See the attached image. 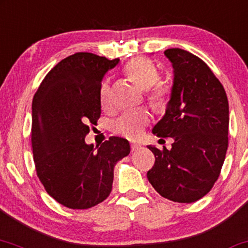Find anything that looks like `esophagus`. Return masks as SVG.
<instances>
[{"label":"esophagus","instance_id":"esophagus-1","mask_svg":"<svg viewBox=\"0 0 248 248\" xmlns=\"http://www.w3.org/2000/svg\"><path fill=\"white\" fill-rule=\"evenodd\" d=\"M130 147H131V152H136V151H139L140 147H142V145H140V144H137V143H131Z\"/></svg>","mask_w":248,"mask_h":248}]
</instances>
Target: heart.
<instances>
[{
  "label": "heart",
  "instance_id": "1",
  "mask_svg": "<svg viewBox=\"0 0 248 248\" xmlns=\"http://www.w3.org/2000/svg\"><path fill=\"white\" fill-rule=\"evenodd\" d=\"M126 73L134 83L140 89L147 90L149 101L156 108L167 104L170 96V84L166 81H159V74L155 65L146 58H136L128 62ZM99 102L103 108L108 109L112 106V90L108 80H104L99 87ZM150 117L144 111H127L115 119L112 129L115 134L129 140H137L142 136L145 127L149 124Z\"/></svg>",
  "mask_w": 248,
  "mask_h": 248
}]
</instances>
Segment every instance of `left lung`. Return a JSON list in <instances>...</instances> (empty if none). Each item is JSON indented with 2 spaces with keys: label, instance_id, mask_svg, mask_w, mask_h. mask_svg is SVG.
<instances>
[{
  "label": "left lung",
  "instance_id": "obj_1",
  "mask_svg": "<svg viewBox=\"0 0 248 248\" xmlns=\"http://www.w3.org/2000/svg\"><path fill=\"white\" fill-rule=\"evenodd\" d=\"M174 82L164 118L153 127L158 137H171V149L149 145L155 156L147 180L164 198L194 202L220 176L228 149L229 103L222 83L199 57L167 49Z\"/></svg>",
  "mask_w": 248,
  "mask_h": 248
}]
</instances>
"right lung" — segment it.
Returning a JSON list of instances; mask_svg holds the SVG:
<instances>
[{
	"instance_id": "right-lung-1",
	"label": "right lung",
	"mask_w": 248,
	"mask_h": 248,
	"mask_svg": "<svg viewBox=\"0 0 248 248\" xmlns=\"http://www.w3.org/2000/svg\"><path fill=\"white\" fill-rule=\"evenodd\" d=\"M119 59L77 52L46 75L32 103V147L36 174L56 202L87 209L111 193L114 166L130 152L127 140L112 136L88 145V124L101 117L99 87Z\"/></svg>"
}]
</instances>
